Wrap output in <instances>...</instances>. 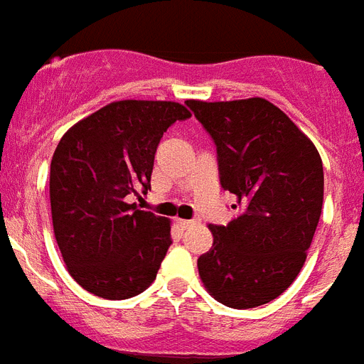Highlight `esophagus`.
Here are the masks:
<instances>
[{
  "mask_svg": "<svg viewBox=\"0 0 364 364\" xmlns=\"http://www.w3.org/2000/svg\"><path fill=\"white\" fill-rule=\"evenodd\" d=\"M176 223H178L182 229H188V227H191L195 221H191V219H176Z\"/></svg>",
  "mask_w": 364,
  "mask_h": 364,
  "instance_id": "esophagus-1",
  "label": "esophagus"
}]
</instances>
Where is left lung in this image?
Masks as SVG:
<instances>
[{"mask_svg": "<svg viewBox=\"0 0 364 364\" xmlns=\"http://www.w3.org/2000/svg\"><path fill=\"white\" fill-rule=\"evenodd\" d=\"M186 104L214 139L221 188L242 208L227 227L210 225L214 243L197 260L200 281L227 307H260L305 264L322 214V158L264 98Z\"/></svg>", "mask_w": 364, "mask_h": 364, "instance_id": "1", "label": "left lung"}]
</instances>
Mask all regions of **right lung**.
Returning <instances> with one entry per match:
<instances>
[{"mask_svg":"<svg viewBox=\"0 0 364 364\" xmlns=\"http://www.w3.org/2000/svg\"><path fill=\"white\" fill-rule=\"evenodd\" d=\"M191 113L178 102H111L63 135L50 167L57 245L81 288L128 299L152 284L171 245V221L137 210L150 189L164 132Z\"/></svg>","mask_w":364,"mask_h":364,"instance_id":"right-lung-1","label":"right lung"}]
</instances>
